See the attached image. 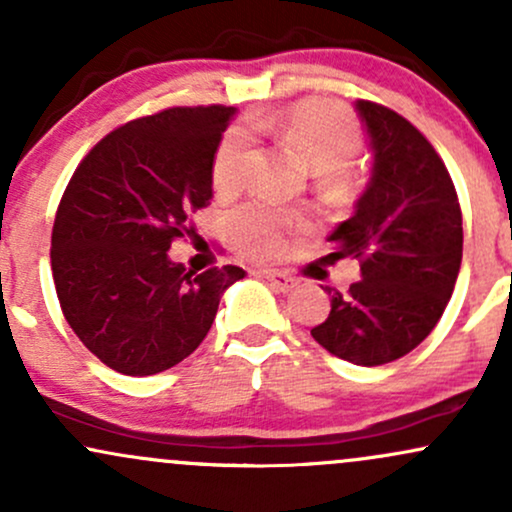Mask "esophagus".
I'll return each mask as SVG.
<instances>
[{
	"label": "esophagus",
	"instance_id": "1",
	"mask_svg": "<svg viewBox=\"0 0 512 512\" xmlns=\"http://www.w3.org/2000/svg\"><path fill=\"white\" fill-rule=\"evenodd\" d=\"M260 276L262 279H267L269 286L279 293H289L293 286H296V279H293L289 272H279V269H262Z\"/></svg>",
	"mask_w": 512,
	"mask_h": 512
}]
</instances>
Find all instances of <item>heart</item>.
<instances>
[{
	"label": "heart",
	"mask_w": 512,
	"mask_h": 512,
	"mask_svg": "<svg viewBox=\"0 0 512 512\" xmlns=\"http://www.w3.org/2000/svg\"><path fill=\"white\" fill-rule=\"evenodd\" d=\"M257 137H269L286 149L296 151L313 173L322 175V185L334 192L351 187L349 163L363 146V134L356 117L344 105L330 101H298L279 113H257L248 129L231 127L216 146L211 161V180L223 195L236 192L248 178L250 158ZM305 228V216L298 211L252 202L233 211L228 221L231 240L243 255L269 260L284 250L286 238Z\"/></svg>",
	"instance_id": "b5f03b06"
}]
</instances>
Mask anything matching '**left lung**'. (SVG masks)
Listing matches in <instances>:
<instances>
[{
  "mask_svg": "<svg viewBox=\"0 0 512 512\" xmlns=\"http://www.w3.org/2000/svg\"><path fill=\"white\" fill-rule=\"evenodd\" d=\"M373 175L351 219L327 238L330 262L354 257L361 279L325 289L332 310L313 339L356 366H383L416 349L438 325L462 264V211L431 142L385 105L358 101Z\"/></svg>",
  "mask_w": 512,
  "mask_h": 512,
  "instance_id": "8db88e82",
  "label": "left lung"
}]
</instances>
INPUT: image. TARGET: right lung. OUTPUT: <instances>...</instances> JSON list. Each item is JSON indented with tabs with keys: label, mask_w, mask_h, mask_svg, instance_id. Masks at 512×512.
<instances>
[{
	"label": "right lung",
	"mask_w": 512,
	"mask_h": 512,
	"mask_svg": "<svg viewBox=\"0 0 512 512\" xmlns=\"http://www.w3.org/2000/svg\"><path fill=\"white\" fill-rule=\"evenodd\" d=\"M236 115L168 108L113 129L74 170L52 226V279L76 337L122 375H156L202 344L233 264L185 272L168 257L211 199V161Z\"/></svg>",
	"instance_id": "add662e5"
}]
</instances>
